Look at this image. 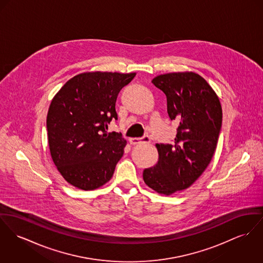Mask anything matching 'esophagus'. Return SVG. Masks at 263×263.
<instances>
[{
  "label": "esophagus",
  "instance_id": "obj_1",
  "mask_svg": "<svg viewBox=\"0 0 263 263\" xmlns=\"http://www.w3.org/2000/svg\"><path fill=\"white\" fill-rule=\"evenodd\" d=\"M129 142L132 145H136V144H139V143H142V142L148 143V142H150V138L148 136H144L142 138H130Z\"/></svg>",
  "mask_w": 263,
  "mask_h": 263
}]
</instances>
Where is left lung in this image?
Wrapping results in <instances>:
<instances>
[{"mask_svg": "<svg viewBox=\"0 0 263 263\" xmlns=\"http://www.w3.org/2000/svg\"><path fill=\"white\" fill-rule=\"evenodd\" d=\"M152 83L166 95L168 115L179 127L174 146L156 144L158 161L144 169L143 180L168 196L189 188L209 165L221 129L222 108L212 87L194 72L162 74Z\"/></svg>", "mask_w": 263, "mask_h": 263, "instance_id": "1", "label": "left lung"}]
</instances>
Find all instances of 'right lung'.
I'll use <instances>...</instances> for the list:
<instances>
[{
    "mask_svg": "<svg viewBox=\"0 0 263 263\" xmlns=\"http://www.w3.org/2000/svg\"><path fill=\"white\" fill-rule=\"evenodd\" d=\"M135 75L81 73L52 99L47 115L50 153L69 184L94 190L112 178L127 142L119 133H107L108 124L117 120V96Z\"/></svg>",
    "mask_w": 263,
    "mask_h": 263,
    "instance_id": "obj_1",
    "label": "right lung"
}]
</instances>
